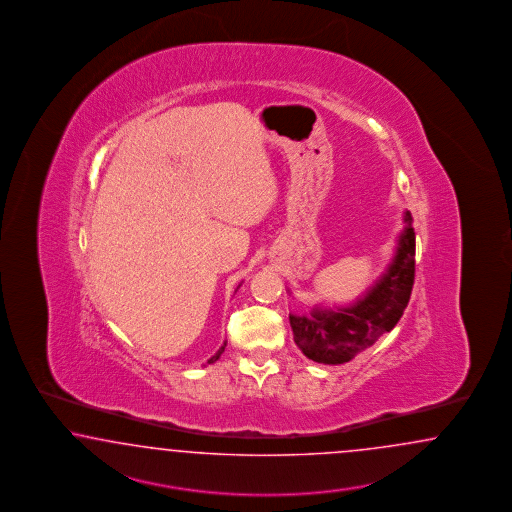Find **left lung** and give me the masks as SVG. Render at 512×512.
<instances>
[{
	"instance_id": "obj_1",
	"label": "left lung",
	"mask_w": 512,
	"mask_h": 512,
	"mask_svg": "<svg viewBox=\"0 0 512 512\" xmlns=\"http://www.w3.org/2000/svg\"><path fill=\"white\" fill-rule=\"evenodd\" d=\"M412 214L404 212V231L386 272L354 304L335 309L315 307L309 315H289L294 343L309 360L339 365L391 332L408 305L415 276Z\"/></svg>"
}]
</instances>
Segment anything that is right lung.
Listing matches in <instances>:
<instances>
[{"label": "right lung", "instance_id": "right-lung-1", "mask_svg": "<svg viewBox=\"0 0 512 512\" xmlns=\"http://www.w3.org/2000/svg\"><path fill=\"white\" fill-rule=\"evenodd\" d=\"M225 345H227V343H223V346H221L220 350L216 352V356H212V358H210V360H208L207 363H214V361L218 360V358H220L221 356V352L225 350Z\"/></svg>", "mask_w": 512, "mask_h": 512}]
</instances>
